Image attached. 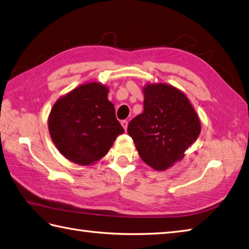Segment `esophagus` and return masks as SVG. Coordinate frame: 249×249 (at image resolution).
Here are the masks:
<instances>
[{
  "label": "esophagus",
  "instance_id": "esophagus-1",
  "mask_svg": "<svg viewBox=\"0 0 249 249\" xmlns=\"http://www.w3.org/2000/svg\"><path fill=\"white\" fill-rule=\"evenodd\" d=\"M121 125L124 126V131H126V129H128V121H126V120H123V121H121Z\"/></svg>",
  "mask_w": 249,
  "mask_h": 249
}]
</instances>
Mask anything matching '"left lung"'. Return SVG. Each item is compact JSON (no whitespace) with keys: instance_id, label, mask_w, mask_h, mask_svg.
I'll use <instances>...</instances> for the list:
<instances>
[{"instance_id":"1","label":"left lung","mask_w":249,"mask_h":249,"mask_svg":"<svg viewBox=\"0 0 249 249\" xmlns=\"http://www.w3.org/2000/svg\"><path fill=\"white\" fill-rule=\"evenodd\" d=\"M144 111L130 121L128 134L147 165L164 171L185 157L195 143L201 124L189 99L172 85L143 87Z\"/></svg>"}]
</instances>
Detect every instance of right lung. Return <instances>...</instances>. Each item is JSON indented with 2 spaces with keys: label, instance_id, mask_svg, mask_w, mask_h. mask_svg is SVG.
Returning a JSON list of instances; mask_svg holds the SVG:
<instances>
[{
  "label": "right lung",
  "instance_id": "obj_1",
  "mask_svg": "<svg viewBox=\"0 0 249 249\" xmlns=\"http://www.w3.org/2000/svg\"><path fill=\"white\" fill-rule=\"evenodd\" d=\"M108 92L107 86L98 82L79 85L60 96L50 110V138L60 154L76 164L100 161L124 132Z\"/></svg>",
  "mask_w": 249,
  "mask_h": 249
}]
</instances>
